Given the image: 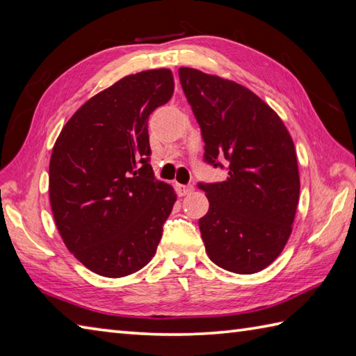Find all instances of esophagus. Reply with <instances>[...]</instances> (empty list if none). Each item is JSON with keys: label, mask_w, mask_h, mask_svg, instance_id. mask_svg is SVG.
I'll list each match as a JSON object with an SVG mask.
<instances>
[{"label": "esophagus", "mask_w": 356, "mask_h": 356, "mask_svg": "<svg viewBox=\"0 0 356 356\" xmlns=\"http://www.w3.org/2000/svg\"><path fill=\"white\" fill-rule=\"evenodd\" d=\"M175 191L179 197H186V195L193 192V186H186V184H177Z\"/></svg>", "instance_id": "34e87169"}]
</instances>
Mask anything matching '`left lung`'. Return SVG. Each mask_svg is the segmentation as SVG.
Returning a JSON list of instances; mask_svg holds the SVG:
<instances>
[{
	"label": "left lung",
	"mask_w": 356,
	"mask_h": 356,
	"mask_svg": "<svg viewBox=\"0 0 356 356\" xmlns=\"http://www.w3.org/2000/svg\"><path fill=\"white\" fill-rule=\"evenodd\" d=\"M181 87L197 118L204 161L227 159V178L198 183L209 200L200 230L209 258L229 272L249 275L272 264L292 234L300 173L284 122L248 87L181 67Z\"/></svg>",
	"instance_id": "1"
}]
</instances>
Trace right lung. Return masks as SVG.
<instances>
[{"label":"right lung","instance_id":"right-lung-1","mask_svg":"<svg viewBox=\"0 0 356 356\" xmlns=\"http://www.w3.org/2000/svg\"><path fill=\"white\" fill-rule=\"evenodd\" d=\"M173 93L169 69L121 78L74 113L54 146L49 197L66 248L121 278L154 258L177 195L155 179L147 121Z\"/></svg>","mask_w":356,"mask_h":356}]
</instances>
